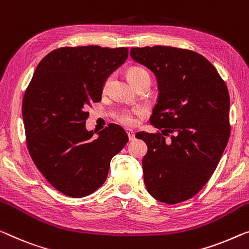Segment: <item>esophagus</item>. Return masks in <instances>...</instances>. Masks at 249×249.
<instances>
[{
    "label": "esophagus",
    "mask_w": 249,
    "mask_h": 249,
    "mask_svg": "<svg viewBox=\"0 0 249 249\" xmlns=\"http://www.w3.org/2000/svg\"><path fill=\"white\" fill-rule=\"evenodd\" d=\"M127 135H128V140H129V141H134V140H135L134 132L131 131V129H129V131H127Z\"/></svg>",
    "instance_id": "obj_1"
}]
</instances>
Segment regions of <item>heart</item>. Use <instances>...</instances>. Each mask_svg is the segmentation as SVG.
Wrapping results in <instances>:
<instances>
[{
    "label": "heart",
    "mask_w": 249,
    "mask_h": 249,
    "mask_svg": "<svg viewBox=\"0 0 249 249\" xmlns=\"http://www.w3.org/2000/svg\"><path fill=\"white\" fill-rule=\"evenodd\" d=\"M127 76L129 78V80H131L134 85L137 83V81L143 79V78H145V77L150 78V75H148V72L146 71V70L144 68H141V67H132V68L128 70ZM108 86H109V78H107V79L104 81V84H103L104 90H106V89L108 88ZM136 113H137V110H135V109L121 108V109H118L116 113H115V118H116V121L118 122V123H121L122 125L129 127V126H133L135 124V114Z\"/></svg>",
    "instance_id": "b5f03b06"
}]
</instances>
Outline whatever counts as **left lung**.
Segmentation results:
<instances>
[{
  "label": "left lung",
  "mask_w": 249,
  "mask_h": 249,
  "mask_svg": "<svg viewBox=\"0 0 249 249\" xmlns=\"http://www.w3.org/2000/svg\"><path fill=\"white\" fill-rule=\"evenodd\" d=\"M131 57L150 68L159 85L150 122L161 132L135 135L147 145L144 183L159 201H185L209 181L228 143V88L211 62L192 50L132 48Z\"/></svg>",
  "instance_id": "8db88e82"
}]
</instances>
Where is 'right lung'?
<instances>
[{
    "label": "right lung",
    "instance_id": "add662e5",
    "mask_svg": "<svg viewBox=\"0 0 249 249\" xmlns=\"http://www.w3.org/2000/svg\"><path fill=\"white\" fill-rule=\"evenodd\" d=\"M128 48L62 47L36 67L24 92L22 115L32 161L54 189L81 198L101 188L110 160L128 136L109 124L92 139L88 107L102 101L104 81L127 59Z\"/></svg>",
    "mask_w": 249,
    "mask_h": 249
}]
</instances>
